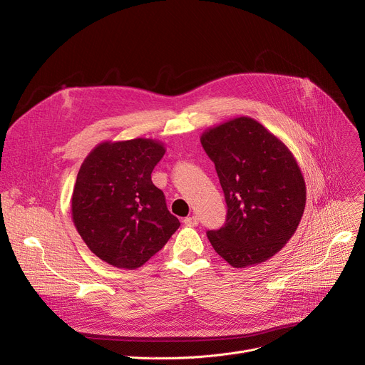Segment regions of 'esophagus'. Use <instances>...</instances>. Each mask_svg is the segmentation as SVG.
Listing matches in <instances>:
<instances>
[{
    "label": "esophagus",
    "mask_w": 365,
    "mask_h": 365,
    "mask_svg": "<svg viewBox=\"0 0 365 365\" xmlns=\"http://www.w3.org/2000/svg\"><path fill=\"white\" fill-rule=\"evenodd\" d=\"M198 217L197 216H189V217H185V220H183V223L186 225V226H198Z\"/></svg>",
    "instance_id": "obj_1"
}]
</instances>
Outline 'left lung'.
Returning <instances> with one entry per match:
<instances>
[{
    "mask_svg": "<svg viewBox=\"0 0 365 365\" xmlns=\"http://www.w3.org/2000/svg\"><path fill=\"white\" fill-rule=\"evenodd\" d=\"M201 145L227 205L226 223L207 232L210 242L234 267L269 260L294 235L304 212V179L292 150L250 117L207 128Z\"/></svg>",
    "mask_w": 365,
    "mask_h": 365,
    "instance_id": "1",
    "label": "left lung"
}]
</instances>
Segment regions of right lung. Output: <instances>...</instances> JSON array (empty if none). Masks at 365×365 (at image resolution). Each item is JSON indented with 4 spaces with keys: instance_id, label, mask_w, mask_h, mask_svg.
<instances>
[{
    "instance_id": "1",
    "label": "right lung",
    "mask_w": 365,
    "mask_h": 365,
    "mask_svg": "<svg viewBox=\"0 0 365 365\" xmlns=\"http://www.w3.org/2000/svg\"><path fill=\"white\" fill-rule=\"evenodd\" d=\"M164 153L153 139L102 142L81 164L72 222L90 250L115 267H140L180 226L150 179Z\"/></svg>"
}]
</instances>
